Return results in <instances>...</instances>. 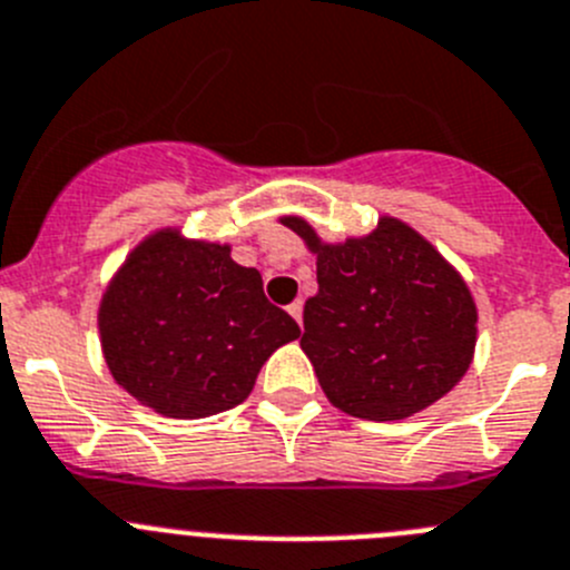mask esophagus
<instances>
[{
    "instance_id": "obj_1",
    "label": "esophagus",
    "mask_w": 570,
    "mask_h": 570,
    "mask_svg": "<svg viewBox=\"0 0 570 570\" xmlns=\"http://www.w3.org/2000/svg\"><path fill=\"white\" fill-rule=\"evenodd\" d=\"M302 307H305V305H302V299L291 302V305H288V313L296 320V325H302Z\"/></svg>"
}]
</instances>
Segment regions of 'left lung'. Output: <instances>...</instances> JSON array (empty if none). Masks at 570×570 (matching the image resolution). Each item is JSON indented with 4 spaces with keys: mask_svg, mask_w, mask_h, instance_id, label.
<instances>
[{
    "mask_svg": "<svg viewBox=\"0 0 570 570\" xmlns=\"http://www.w3.org/2000/svg\"><path fill=\"white\" fill-rule=\"evenodd\" d=\"M316 257L299 344L327 401L364 421H404L466 375L478 305L461 271L410 223L381 214L373 232L327 243L282 214Z\"/></svg>",
    "mask_w": 570,
    "mask_h": 570,
    "instance_id": "1",
    "label": "left lung"
}]
</instances>
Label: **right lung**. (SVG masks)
Segmentation results:
<instances>
[{"instance_id": "add662e5", "label": "right lung", "mask_w": 570, "mask_h": 570, "mask_svg": "<svg viewBox=\"0 0 570 570\" xmlns=\"http://www.w3.org/2000/svg\"><path fill=\"white\" fill-rule=\"evenodd\" d=\"M98 338L112 379L158 415L191 421L243 404L276 347L299 325L263 294L232 243L146 234L98 302Z\"/></svg>"}]
</instances>
